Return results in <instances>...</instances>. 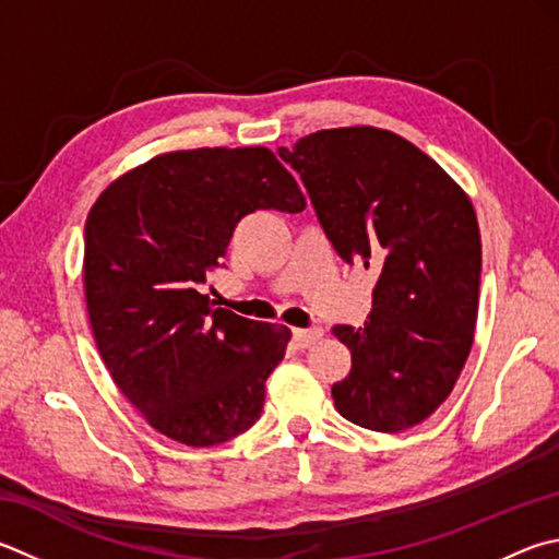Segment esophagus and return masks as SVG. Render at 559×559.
I'll return each mask as SVG.
<instances>
[{
	"label": "esophagus",
	"mask_w": 559,
	"mask_h": 559,
	"mask_svg": "<svg viewBox=\"0 0 559 559\" xmlns=\"http://www.w3.org/2000/svg\"><path fill=\"white\" fill-rule=\"evenodd\" d=\"M322 337V328H308V330H293V340L298 342V347H312L314 342Z\"/></svg>",
	"instance_id": "34e87169"
}]
</instances>
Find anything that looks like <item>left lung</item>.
<instances>
[{
	"label": "left lung",
	"instance_id": "obj_1",
	"mask_svg": "<svg viewBox=\"0 0 559 559\" xmlns=\"http://www.w3.org/2000/svg\"><path fill=\"white\" fill-rule=\"evenodd\" d=\"M278 154L340 257L379 271L364 328H332L352 352L334 408L367 430L413 428L452 393L474 342L481 237L472 200L389 129H322Z\"/></svg>",
	"mask_w": 559,
	"mask_h": 559
}]
</instances>
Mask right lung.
Masks as SVG:
<instances>
[{
  "label": "right lung",
  "mask_w": 559,
  "mask_h": 559,
  "mask_svg": "<svg viewBox=\"0 0 559 559\" xmlns=\"http://www.w3.org/2000/svg\"><path fill=\"white\" fill-rule=\"evenodd\" d=\"M302 212L306 195L266 146L188 148L111 180L85 222L83 283L99 357L151 428L212 448L259 420L286 324L212 308L198 290L241 219Z\"/></svg>",
  "instance_id": "1"
}]
</instances>
